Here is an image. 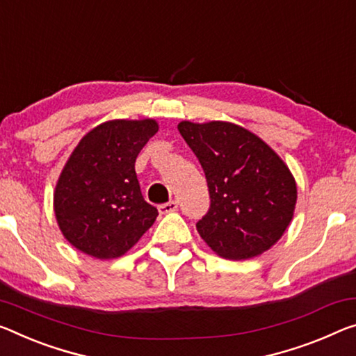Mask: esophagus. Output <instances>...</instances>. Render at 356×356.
Instances as JSON below:
<instances>
[{
	"label": "esophagus",
	"instance_id": "esophagus-1",
	"mask_svg": "<svg viewBox=\"0 0 356 356\" xmlns=\"http://www.w3.org/2000/svg\"><path fill=\"white\" fill-rule=\"evenodd\" d=\"M177 201H169V202H165V204H160L158 206V211H160V213H169V212H174L177 211Z\"/></svg>",
	"mask_w": 356,
	"mask_h": 356
}]
</instances>
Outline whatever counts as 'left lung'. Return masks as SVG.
<instances>
[{"mask_svg":"<svg viewBox=\"0 0 356 356\" xmlns=\"http://www.w3.org/2000/svg\"><path fill=\"white\" fill-rule=\"evenodd\" d=\"M179 133L206 174L211 206L196 229L217 255L247 259L270 249L293 218L289 166L249 129L228 122H180Z\"/></svg>","mask_w":356,"mask_h":356,"instance_id":"obj_1","label":"left lung"}]
</instances>
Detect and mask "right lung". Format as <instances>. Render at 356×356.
Wrapping results in <instances>:
<instances>
[{
	"label": "right lung",
	"instance_id": "1",
	"mask_svg": "<svg viewBox=\"0 0 356 356\" xmlns=\"http://www.w3.org/2000/svg\"><path fill=\"white\" fill-rule=\"evenodd\" d=\"M156 131L152 118L111 120L77 144L54 195L56 222L77 250L118 258L154 225L158 211L140 193L134 163Z\"/></svg>",
	"mask_w": 356,
	"mask_h": 356
}]
</instances>
